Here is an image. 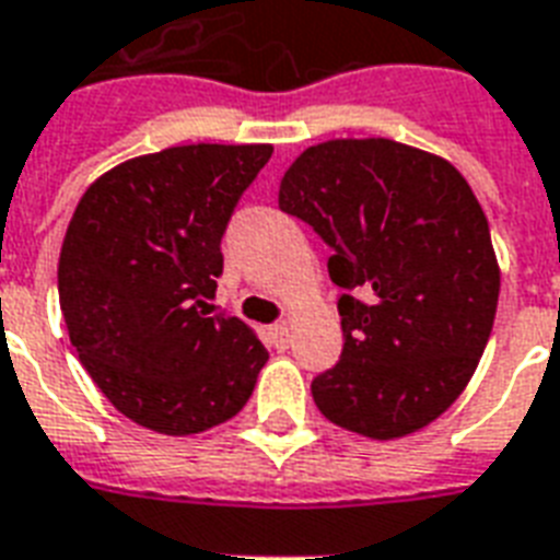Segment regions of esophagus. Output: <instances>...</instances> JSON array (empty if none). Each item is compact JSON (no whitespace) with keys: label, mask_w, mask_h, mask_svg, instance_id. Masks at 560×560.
<instances>
[{"label":"esophagus","mask_w":560,"mask_h":560,"mask_svg":"<svg viewBox=\"0 0 560 560\" xmlns=\"http://www.w3.org/2000/svg\"><path fill=\"white\" fill-rule=\"evenodd\" d=\"M271 341H275V348L285 350L292 345V329H289V320H280L271 327Z\"/></svg>","instance_id":"34e87169"}]
</instances>
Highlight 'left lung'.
Returning a JSON list of instances; mask_svg holds the SVG:
<instances>
[{"label":"left lung","mask_w":560,"mask_h":560,"mask_svg":"<svg viewBox=\"0 0 560 560\" xmlns=\"http://www.w3.org/2000/svg\"><path fill=\"white\" fill-rule=\"evenodd\" d=\"M280 210L327 242L345 348L312 380L320 415L388 441L444 415L491 336L500 268L467 180L394 140H329L294 160Z\"/></svg>","instance_id":"obj_1"}]
</instances>
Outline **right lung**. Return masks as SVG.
<instances>
[{
    "mask_svg": "<svg viewBox=\"0 0 560 560\" xmlns=\"http://www.w3.org/2000/svg\"><path fill=\"white\" fill-rule=\"evenodd\" d=\"M271 145H177L102 175L78 201L58 262L78 359L125 418L195 435L248 402L268 350L212 315L221 236Z\"/></svg>",
    "mask_w": 560,
    "mask_h": 560,
    "instance_id": "right-lung-1",
    "label": "right lung"
}]
</instances>
